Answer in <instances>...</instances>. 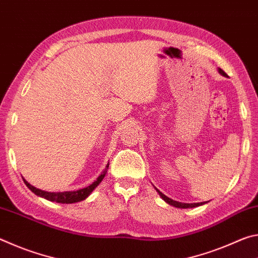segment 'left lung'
<instances>
[{"mask_svg": "<svg viewBox=\"0 0 258 258\" xmlns=\"http://www.w3.org/2000/svg\"><path fill=\"white\" fill-rule=\"evenodd\" d=\"M220 73L222 74L223 76H226V74L224 71H222V69H220ZM159 192V191H158ZM159 195L163 197V199L165 200L166 203H168L169 205H172V206L174 207H177V208H192V207H197V206H200V205H204L203 203H197V204H183V203H178V202H175V200H172L169 199L168 197H166L165 195L161 194V192H159Z\"/></svg>", "mask_w": 258, "mask_h": 258, "instance_id": "1", "label": "left lung"}]
</instances>
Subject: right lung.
<instances>
[{
    "mask_svg": "<svg viewBox=\"0 0 258 258\" xmlns=\"http://www.w3.org/2000/svg\"><path fill=\"white\" fill-rule=\"evenodd\" d=\"M108 167H109V164L106 166V168H104V171L101 173V175H100L97 178V181H94L92 184L89 185L87 187H84V189H80L76 191L47 192V191L36 189L35 186L30 185L26 180H24V181L26 183V185H27L35 195L40 196V197L50 200V202H55V203H61V204H73V203L82 202V200H84L86 197H89V195L91 194V192H92L95 187L99 185V183L103 180V177H104V175H106V173L108 171Z\"/></svg>",
    "mask_w": 258,
    "mask_h": 258,
    "instance_id": "add662e5",
    "label": "right lung"
}]
</instances>
